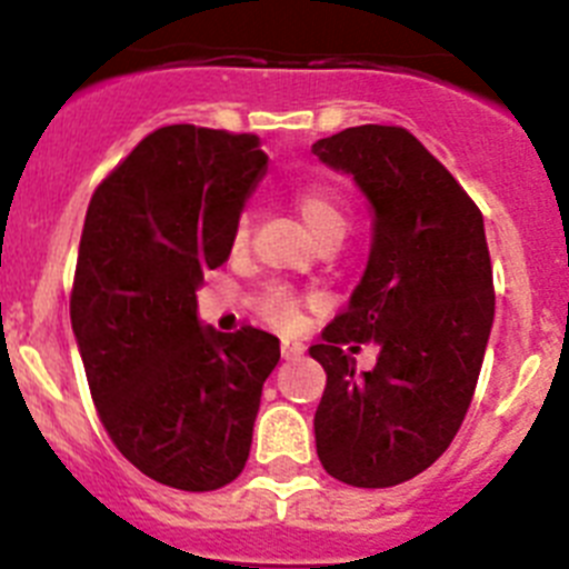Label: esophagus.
<instances>
[{
  "label": "esophagus",
  "instance_id": "1",
  "mask_svg": "<svg viewBox=\"0 0 569 569\" xmlns=\"http://www.w3.org/2000/svg\"><path fill=\"white\" fill-rule=\"evenodd\" d=\"M305 353V345L293 339H281V359H299Z\"/></svg>",
  "mask_w": 569,
  "mask_h": 569
}]
</instances>
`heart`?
Segmentation results:
<instances>
[{
	"label": "heart",
	"instance_id": "heart-1",
	"mask_svg": "<svg viewBox=\"0 0 569 569\" xmlns=\"http://www.w3.org/2000/svg\"><path fill=\"white\" fill-rule=\"evenodd\" d=\"M293 202L296 208H299L305 224H308V230L316 236V241L345 236L347 213L330 190L319 188V184H305V188H299L293 193ZM248 239L250 222L248 216H241L233 228V236H230V248H233L236 253H241V250L248 248ZM259 313L261 319H268L270 325H276V328L281 330H293L296 325H299V305H296V299L288 290L281 288H270L268 293L261 296Z\"/></svg>",
	"mask_w": 569,
	"mask_h": 569
}]
</instances>
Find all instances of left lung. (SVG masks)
Masks as SVG:
<instances>
[{
    "mask_svg": "<svg viewBox=\"0 0 569 569\" xmlns=\"http://www.w3.org/2000/svg\"><path fill=\"white\" fill-rule=\"evenodd\" d=\"M313 153L350 176L373 213L361 281L310 347L328 373L316 453L345 485L393 487L445 453L472 401L496 313L485 219L405 128H347ZM350 340L377 341L373 371L355 370Z\"/></svg>",
    "mask_w": 569,
    "mask_h": 569,
    "instance_id": "left-lung-1",
    "label": "left lung"
}]
</instances>
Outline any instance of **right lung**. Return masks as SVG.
<instances>
[{"instance_id": "right-lung-1", "label": "right lung", "mask_w": 569, "mask_h": 569, "mask_svg": "<svg viewBox=\"0 0 569 569\" xmlns=\"http://www.w3.org/2000/svg\"><path fill=\"white\" fill-rule=\"evenodd\" d=\"M264 173L259 136L168 124L99 184L84 216L70 325L90 396L119 453L176 490H219L244 470L279 365L273 333H219L196 310Z\"/></svg>"}]
</instances>
